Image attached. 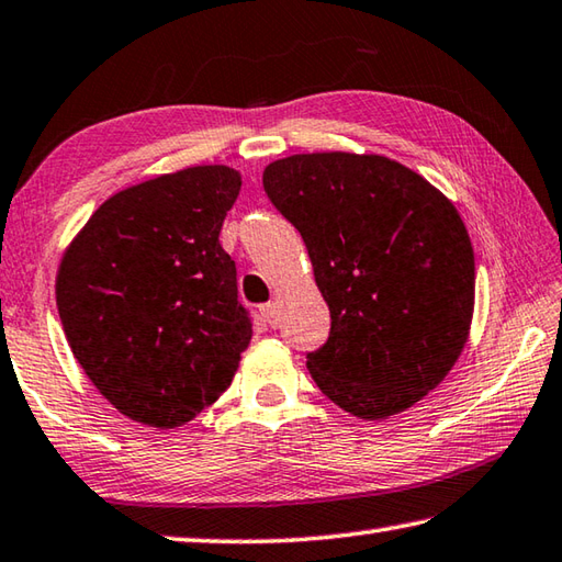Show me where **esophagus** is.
<instances>
[{
	"instance_id": "34e87169",
	"label": "esophagus",
	"mask_w": 562,
	"mask_h": 562,
	"mask_svg": "<svg viewBox=\"0 0 562 562\" xmlns=\"http://www.w3.org/2000/svg\"><path fill=\"white\" fill-rule=\"evenodd\" d=\"M259 311H261L263 321H267L271 327L279 325V308H277V303H263Z\"/></svg>"
}]
</instances>
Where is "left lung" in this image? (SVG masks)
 <instances>
[{"label": "left lung", "instance_id": "1", "mask_svg": "<svg viewBox=\"0 0 562 562\" xmlns=\"http://www.w3.org/2000/svg\"><path fill=\"white\" fill-rule=\"evenodd\" d=\"M263 190L301 232L330 337L308 355L317 389L364 420L411 408L470 337L474 251L450 200L379 154H293Z\"/></svg>", "mask_w": 562, "mask_h": 562}]
</instances>
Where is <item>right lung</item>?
Here are the masks:
<instances>
[{
	"instance_id": "1",
	"label": "right lung",
	"mask_w": 562,
	"mask_h": 562,
	"mask_svg": "<svg viewBox=\"0 0 562 562\" xmlns=\"http://www.w3.org/2000/svg\"><path fill=\"white\" fill-rule=\"evenodd\" d=\"M239 188L229 166L156 176L104 200L63 251V330L126 418L178 428L232 384L251 321L220 229Z\"/></svg>"
}]
</instances>
